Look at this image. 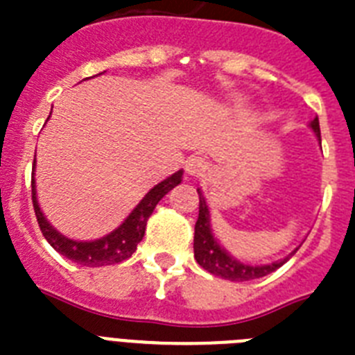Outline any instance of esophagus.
<instances>
[{
    "label": "esophagus",
    "instance_id": "obj_1",
    "mask_svg": "<svg viewBox=\"0 0 355 355\" xmlns=\"http://www.w3.org/2000/svg\"><path fill=\"white\" fill-rule=\"evenodd\" d=\"M208 169V162L202 156H189L186 160V173L191 177H200Z\"/></svg>",
    "mask_w": 355,
    "mask_h": 355
}]
</instances>
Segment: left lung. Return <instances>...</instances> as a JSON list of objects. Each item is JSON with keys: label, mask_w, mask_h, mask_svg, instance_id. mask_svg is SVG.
Instances as JSON below:
<instances>
[{"label": "left lung", "mask_w": 355, "mask_h": 355, "mask_svg": "<svg viewBox=\"0 0 355 355\" xmlns=\"http://www.w3.org/2000/svg\"><path fill=\"white\" fill-rule=\"evenodd\" d=\"M309 127L313 128V132L317 134V138L320 139V127H319V118H315L313 121L309 123ZM199 191V189H197ZM193 252L197 263L205 270L211 272V275L221 276L225 280L232 282H247V280H256L261 276H267L269 272L276 270L278 267L286 263L287 259L291 258L293 254H289L287 258L275 261L269 265H247L237 261L232 258L230 254L221 248V245L217 243V239L211 234L210 227V211L206 206V200L202 193L199 191V217L195 223V237H193Z\"/></svg>", "instance_id": "obj_1"}]
</instances>
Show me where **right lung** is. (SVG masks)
<instances>
[{
    "label": "right lung",
    "mask_w": 355,
    "mask_h": 355,
    "mask_svg": "<svg viewBox=\"0 0 355 355\" xmlns=\"http://www.w3.org/2000/svg\"><path fill=\"white\" fill-rule=\"evenodd\" d=\"M180 180H182V171H177L171 177H167L166 180H162L160 184H156L114 232L107 234L96 241H73V239L57 232L44 217L40 206H38V200H36L35 178H33L31 186H33V206H35L36 221H38V227H40L47 243L57 252H60L75 263L85 265V267H103V265L119 263L123 259L132 256L138 243L144 239L145 227H147V221H149L156 205L160 202L162 197H166L167 191H171L175 186H178Z\"/></svg>",
    "instance_id": "right-lung-1"
}]
</instances>
